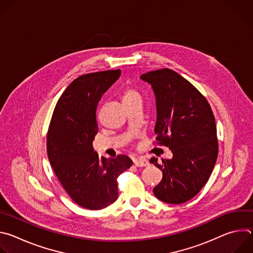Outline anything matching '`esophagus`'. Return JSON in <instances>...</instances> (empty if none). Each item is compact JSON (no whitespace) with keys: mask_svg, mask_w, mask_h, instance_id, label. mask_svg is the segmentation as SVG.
<instances>
[{"mask_svg":"<svg viewBox=\"0 0 253 253\" xmlns=\"http://www.w3.org/2000/svg\"><path fill=\"white\" fill-rule=\"evenodd\" d=\"M133 162H134V164H135L137 167H145V166H148V165H149V162H148L145 158H142V157H140V158H135V159L133 160Z\"/></svg>","mask_w":253,"mask_h":253,"instance_id":"34e87169","label":"esophagus"}]
</instances>
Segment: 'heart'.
Wrapping results in <instances>:
<instances>
[{"instance_id": "1", "label": "heart", "mask_w": 253, "mask_h": 253, "mask_svg": "<svg viewBox=\"0 0 253 253\" xmlns=\"http://www.w3.org/2000/svg\"><path fill=\"white\" fill-rule=\"evenodd\" d=\"M137 99H141V94L139 93V91L137 89H135L133 87H127L124 90V93H123L124 103L131 102V101H134Z\"/></svg>"}]
</instances>
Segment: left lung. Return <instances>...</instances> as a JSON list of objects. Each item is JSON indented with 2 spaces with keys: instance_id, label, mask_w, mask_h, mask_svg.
Returning a JSON list of instances; mask_svg holds the SVG:
<instances>
[{
  "instance_id": "8db88e82",
  "label": "left lung",
  "mask_w": 253,
  "mask_h": 253,
  "mask_svg": "<svg viewBox=\"0 0 253 253\" xmlns=\"http://www.w3.org/2000/svg\"><path fill=\"white\" fill-rule=\"evenodd\" d=\"M140 79L151 85L155 95L156 140L173 154L171 159H162L161 164L158 158L150 159L163 174L153 193L166 203H184L206 184L217 159L212 110L204 96L173 70L151 71Z\"/></svg>"
}]
</instances>
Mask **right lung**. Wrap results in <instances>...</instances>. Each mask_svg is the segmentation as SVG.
<instances>
[{"instance_id": "add662e5", "label": "right lung", "mask_w": 253, "mask_h": 253, "mask_svg": "<svg viewBox=\"0 0 253 253\" xmlns=\"http://www.w3.org/2000/svg\"><path fill=\"white\" fill-rule=\"evenodd\" d=\"M120 75L118 69L75 79L58 100L48 130L47 153L57 178L72 199L91 210L116 201L117 177L132 165L126 155L100 158L92 145L98 103Z\"/></svg>"}]
</instances>
